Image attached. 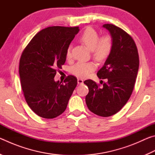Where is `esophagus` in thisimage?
<instances>
[{
    "label": "esophagus",
    "mask_w": 155,
    "mask_h": 155,
    "mask_svg": "<svg viewBox=\"0 0 155 155\" xmlns=\"http://www.w3.org/2000/svg\"><path fill=\"white\" fill-rule=\"evenodd\" d=\"M77 83L78 85H82V84L83 83V81L82 79H81V78H78Z\"/></svg>",
    "instance_id": "34e87169"
}]
</instances>
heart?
I'll return each instance as SVG.
<instances>
[{
  "label": "heart",
  "mask_w": 155,
  "mask_h": 155,
  "mask_svg": "<svg viewBox=\"0 0 155 155\" xmlns=\"http://www.w3.org/2000/svg\"><path fill=\"white\" fill-rule=\"evenodd\" d=\"M80 41L91 51L92 56L97 61H103L109 56L112 48V41L110 37L103 36L99 38L98 33L93 28L88 27L83 31L80 37ZM71 48L69 47L66 52V57H71ZM96 68L92 62L80 61L72 68V72L79 78H85Z\"/></svg>",
  "instance_id": "b5f03b06"
}]
</instances>
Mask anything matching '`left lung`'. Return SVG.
<instances>
[{
	"label": "left lung",
	"instance_id": "obj_1",
	"mask_svg": "<svg viewBox=\"0 0 155 155\" xmlns=\"http://www.w3.org/2000/svg\"><path fill=\"white\" fill-rule=\"evenodd\" d=\"M111 35L112 48L97 76L107 78L103 87L92 80L84 83L89 88L85 97L88 109L102 117H109L118 112L130 98L137 78L139 54L133 38L122 28L111 24L103 25Z\"/></svg>",
	"mask_w": 155,
	"mask_h": 155
}]
</instances>
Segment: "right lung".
<instances>
[{
	"instance_id": "obj_1",
	"label": "right lung",
	"mask_w": 155,
	"mask_h": 155,
	"mask_svg": "<svg viewBox=\"0 0 155 155\" xmlns=\"http://www.w3.org/2000/svg\"><path fill=\"white\" fill-rule=\"evenodd\" d=\"M78 27H50L33 37L20 57L19 74L26 101L33 112L52 119L64 113L77 79L70 75L64 84L54 79L66 59Z\"/></svg>"
}]
</instances>
